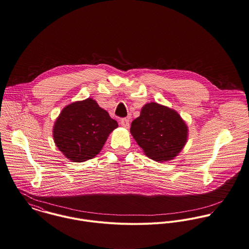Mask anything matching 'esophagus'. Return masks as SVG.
Returning <instances> with one entry per match:
<instances>
[{"label":"esophagus","instance_id":"esophagus-1","mask_svg":"<svg viewBox=\"0 0 249 249\" xmlns=\"http://www.w3.org/2000/svg\"><path fill=\"white\" fill-rule=\"evenodd\" d=\"M119 122H120L121 126L124 128H129V126H130V121L128 118H121L119 120Z\"/></svg>","mask_w":249,"mask_h":249}]
</instances>
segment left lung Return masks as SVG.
Returning a JSON list of instances; mask_svg holds the SVG:
<instances>
[{
  "mask_svg": "<svg viewBox=\"0 0 249 249\" xmlns=\"http://www.w3.org/2000/svg\"><path fill=\"white\" fill-rule=\"evenodd\" d=\"M137 143L150 159L164 161L173 159L187 142L188 128L173 109L157 103L146 104L131 125Z\"/></svg>",
  "mask_w": 249,
  "mask_h": 249,
  "instance_id": "obj_1",
  "label": "left lung"
}]
</instances>
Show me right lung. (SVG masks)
Instances as JSON below:
<instances>
[{
	"mask_svg": "<svg viewBox=\"0 0 249 249\" xmlns=\"http://www.w3.org/2000/svg\"><path fill=\"white\" fill-rule=\"evenodd\" d=\"M117 122L91 98L65 107L53 126L55 145L73 161H85L99 154Z\"/></svg>",
	"mask_w": 249,
	"mask_h": 249,
	"instance_id": "1",
	"label": "right lung"
}]
</instances>
